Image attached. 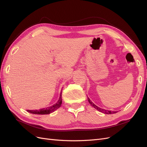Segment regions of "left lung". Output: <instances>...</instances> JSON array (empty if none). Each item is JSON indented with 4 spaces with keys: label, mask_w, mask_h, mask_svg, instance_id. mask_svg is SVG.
<instances>
[{
    "label": "left lung",
    "mask_w": 147,
    "mask_h": 147,
    "mask_svg": "<svg viewBox=\"0 0 147 147\" xmlns=\"http://www.w3.org/2000/svg\"><path fill=\"white\" fill-rule=\"evenodd\" d=\"M88 102H90V104H91V105H92L93 107L95 108L96 110L99 111V112H100L102 113H104L105 114H113V113H115L117 112H116V111H112H112H110V110H105V109H102L101 108H99V107H97L95 104H93L90 99L88 98Z\"/></svg>",
    "instance_id": "obj_1"
}]
</instances>
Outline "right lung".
<instances>
[{"mask_svg": "<svg viewBox=\"0 0 147 147\" xmlns=\"http://www.w3.org/2000/svg\"><path fill=\"white\" fill-rule=\"evenodd\" d=\"M62 93V92H61ZM61 93L60 94L59 99L56 103L51 107H48L47 108H43L39 110H27L28 112L33 114H37V115H48L50 114L53 112H55L56 110H57L61 107V105L62 104V97H61Z\"/></svg>", "mask_w": 147, "mask_h": 147, "instance_id": "1", "label": "right lung"}]
</instances>
